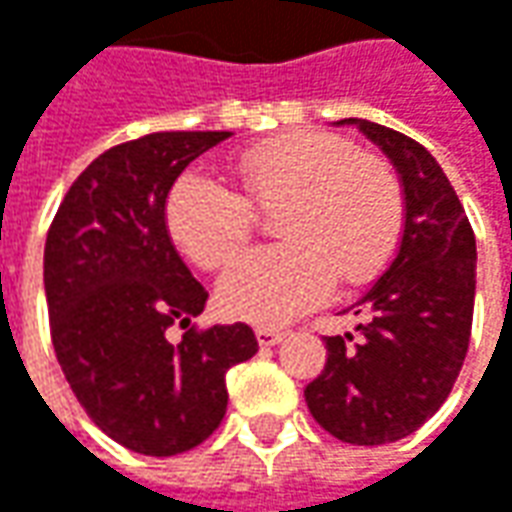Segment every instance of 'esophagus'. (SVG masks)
Wrapping results in <instances>:
<instances>
[{
    "instance_id": "esophagus-1",
    "label": "esophagus",
    "mask_w": 512,
    "mask_h": 512,
    "mask_svg": "<svg viewBox=\"0 0 512 512\" xmlns=\"http://www.w3.org/2000/svg\"><path fill=\"white\" fill-rule=\"evenodd\" d=\"M285 330H276V327H256V342L262 347H273V344L285 342Z\"/></svg>"
}]
</instances>
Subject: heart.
<instances>
[{"mask_svg": "<svg viewBox=\"0 0 512 512\" xmlns=\"http://www.w3.org/2000/svg\"><path fill=\"white\" fill-rule=\"evenodd\" d=\"M242 193L199 170L182 173L165 199L173 245L205 270L222 267L270 210L279 245L239 256L219 282L227 316L285 325L333 290L364 285L396 256L404 227L399 179L384 162L325 133H290L236 159Z\"/></svg>", "mask_w": 512, "mask_h": 512, "instance_id": "b5f03b06", "label": "heart"}]
</instances>
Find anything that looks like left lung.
<instances>
[{"mask_svg": "<svg viewBox=\"0 0 512 512\" xmlns=\"http://www.w3.org/2000/svg\"><path fill=\"white\" fill-rule=\"evenodd\" d=\"M342 125L362 130L399 173L402 242L350 305L364 319L359 339L325 336L327 364L305 387V402L330 436L373 447L419 430L453 390L473 325L476 236L430 150L367 119Z\"/></svg>", "mask_w": 512, "mask_h": 512, "instance_id": "left-lung-1", "label": "left lung"}]
</instances>
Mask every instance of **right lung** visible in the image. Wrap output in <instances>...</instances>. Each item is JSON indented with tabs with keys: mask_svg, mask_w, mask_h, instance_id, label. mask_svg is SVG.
Listing matches in <instances>:
<instances>
[{
	"mask_svg": "<svg viewBox=\"0 0 512 512\" xmlns=\"http://www.w3.org/2000/svg\"><path fill=\"white\" fill-rule=\"evenodd\" d=\"M230 130H162L105 150L70 185L45 242L50 339L79 404L142 456L202 444L227 410L225 373L256 356L242 322L190 327L207 290L176 253L165 199ZM186 330L170 343L167 327Z\"/></svg>",
	"mask_w": 512,
	"mask_h": 512,
	"instance_id": "obj_1",
	"label": "right lung"
}]
</instances>
